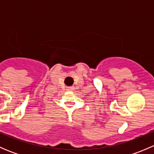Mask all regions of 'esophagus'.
Returning <instances> with one entry per match:
<instances>
[{"instance_id":"1","label":"esophagus","mask_w":154,"mask_h":154,"mask_svg":"<svg viewBox=\"0 0 154 154\" xmlns=\"http://www.w3.org/2000/svg\"><path fill=\"white\" fill-rule=\"evenodd\" d=\"M73 89H74V88H73L72 87H70V88H68V90H70V91H72Z\"/></svg>"}]
</instances>
